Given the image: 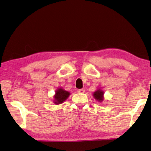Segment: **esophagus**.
<instances>
[{
  "label": "esophagus",
  "instance_id": "1",
  "mask_svg": "<svg viewBox=\"0 0 151 151\" xmlns=\"http://www.w3.org/2000/svg\"><path fill=\"white\" fill-rule=\"evenodd\" d=\"M78 92L79 93H85V90H83V89H80V90H78Z\"/></svg>",
  "mask_w": 151,
  "mask_h": 151
}]
</instances>
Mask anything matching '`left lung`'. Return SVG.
Returning <instances> with one entry per match:
<instances>
[{
	"label": "left lung",
	"mask_w": 151,
	"mask_h": 151,
	"mask_svg": "<svg viewBox=\"0 0 151 151\" xmlns=\"http://www.w3.org/2000/svg\"><path fill=\"white\" fill-rule=\"evenodd\" d=\"M103 95H104V92L102 90H97L93 94V96L94 97V98L96 100L99 101V102H102V100L104 99Z\"/></svg>",
	"instance_id": "left-lung-1"
}]
</instances>
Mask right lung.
Listing matches in <instances>:
<instances>
[{
	"label": "right lung",
	"instance_id": "1",
	"mask_svg": "<svg viewBox=\"0 0 151 151\" xmlns=\"http://www.w3.org/2000/svg\"><path fill=\"white\" fill-rule=\"evenodd\" d=\"M70 93L68 91L64 90L62 88H58L56 91L55 95L54 96V103L56 104H60L63 103L69 97Z\"/></svg>",
	"mask_w": 151,
	"mask_h": 151
}]
</instances>
